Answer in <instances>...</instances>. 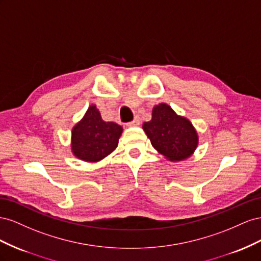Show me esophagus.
I'll return each mask as SVG.
<instances>
[{
	"mask_svg": "<svg viewBox=\"0 0 261 261\" xmlns=\"http://www.w3.org/2000/svg\"><path fill=\"white\" fill-rule=\"evenodd\" d=\"M140 117H136L135 119H133V120L132 121H130V122H128V123H126V125H128V126H136V125H139L140 124Z\"/></svg>",
	"mask_w": 261,
	"mask_h": 261,
	"instance_id": "esophagus-1",
	"label": "esophagus"
}]
</instances>
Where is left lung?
<instances>
[{
	"label": "left lung",
	"mask_w": 261,
	"mask_h": 261,
	"mask_svg": "<svg viewBox=\"0 0 261 261\" xmlns=\"http://www.w3.org/2000/svg\"><path fill=\"white\" fill-rule=\"evenodd\" d=\"M143 129L155 150L170 161L187 159L198 145V136L189 120L177 116L166 103L153 108L152 120Z\"/></svg>",
	"instance_id": "8db88e82"
}]
</instances>
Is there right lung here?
Segmentation results:
<instances>
[{
	"label": "right lung",
	"mask_w": 261,
	"mask_h": 261,
	"mask_svg": "<svg viewBox=\"0 0 261 261\" xmlns=\"http://www.w3.org/2000/svg\"><path fill=\"white\" fill-rule=\"evenodd\" d=\"M121 132L120 125L105 122L96 106H91L72 130V151L83 161H100L117 147Z\"/></svg>",
	"instance_id": "1"
}]
</instances>
